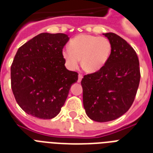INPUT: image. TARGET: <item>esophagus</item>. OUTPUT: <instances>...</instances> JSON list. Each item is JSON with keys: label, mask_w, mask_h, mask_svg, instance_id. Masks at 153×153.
<instances>
[{"label": "esophagus", "mask_w": 153, "mask_h": 153, "mask_svg": "<svg viewBox=\"0 0 153 153\" xmlns=\"http://www.w3.org/2000/svg\"><path fill=\"white\" fill-rule=\"evenodd\" d=\"M82 78H83V76H82V74H79V79H78V82H80L82 81Z\"/></svg>", "instance_id": "esophagus-1"}]
</instances>
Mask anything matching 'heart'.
Returning a JSON list of instances; mask_svg holds the SVG:
<instances>
[{
  "instance_id": "b5f03b06",
  "label": "heart",
  "mask_w": 153,
  "mask_h": 153,
  "mask_svg": "<svg viewBox=\"0 0 153 153\" xmlns=\"http://www.w3.org/2000/svg\"><path fill=\"white\" fill-rule=\"evenodd\" d=\"M111 43L105 37L79 35L70 42V48L62 51V58L71 69H76L81 59L82 67L94 73L104 67L111 53Z\"/></svg>"
}]
</instances>
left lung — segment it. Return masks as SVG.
I'll list each match as a JSON object with an SVG mask.
<instances>
[{
  "mask_svg": "<svg viewBox=\"0 0 153 153\" xmlns=\"http://www.w3.org/2000/svg\"><path fill=\"white\" fill-rule=\"evenodd\" d=\"M111 43V53L99 71L84 75L81 84L83 106L93 121L106 122L126 114L135 99L140 83L139 59L121 36L103 34Z\"/></svg>",
  "mask_w": 153,
  "mask_h": 153,
  "instance_id": "8db88e82",
  "label": "left lung"
}]
</instances>
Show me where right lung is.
<instances>
[{"mask_svg": "<svg viewBox=\"0 0 153 153\" xmlns=\"http://www.w3.org/2000/svg\"><path fill=\"white\" fill-rule=\"evenodd\" d=\"M69 40L63 33H40L18 49L11 66L15 99L27 114L40 119L57 116L79 74L68 71L62 58Z\"/></svg>", "mask_w": 153, "mask_h": 153, "instance_id": "1", "label": "right lung"}]
</instances>
